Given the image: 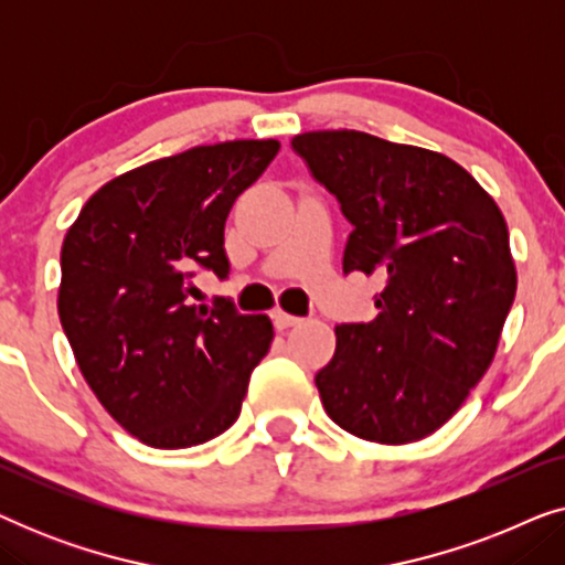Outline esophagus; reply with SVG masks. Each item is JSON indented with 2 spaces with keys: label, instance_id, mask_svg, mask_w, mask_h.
I'll list each match as a JSON object with an SVG mask.
<instances>
[{
  "label": "esophagus",
  "instance_id": "obj_1",
  "mask_svg": "<svg viewBox=\"0 0 565 565\" xmlns=\"http://www.w3.org/2000/svg\"><path fill=\"white\" fill-rule=\"evenodd\" d=\"M273 321H275L277 329H290V327H296V323H300L303 319H300V316H292L288 311H273Z\"/></svg>",
  "mask_w": 565,
  "mask_h": 565
}]
</instances>
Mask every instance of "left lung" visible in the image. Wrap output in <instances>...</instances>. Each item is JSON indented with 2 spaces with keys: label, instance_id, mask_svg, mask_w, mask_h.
Listing matches in <instances>:
<instances>
[{
  "label": "left lung",
  "instance_id": "left-lung-1",
  "mask_svg": "<svg viewBox=\"0 0 565 565\" xmlns=\"http://www.w3.org/2000/svg\"><path fill=\"white\" fill-rule=\"evenodd\" d=\"M350 221L344 275H381L377 316L337 327L316 373L339 427L381 445L431 435L489 370L514 303L504 215L443 153L362 130H313L290 141Z\"/></svg>",
  "mask_w": 565,
  "mask_h": 565
}]
</instances>
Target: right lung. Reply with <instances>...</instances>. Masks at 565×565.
Returning <instances> with one entry per match:
<instances>
[{"mask_svg": "<svg viewBox=\"0 0 565 565\" xmlns=\"http://www.w3.org/2000/svg\"><path fill=\"white\" fill-rule=\"evenodd\" d=\"M277 151L269 138L157 159L99 188L68 228L61 327L99 404L143 445H203L238 419L273 323L231 298L195 306L192 277L226 280L228 211Z\"/></svg>", "mask_w": 565, "mask_h": 565, "instance_id": "1", "label": "right lung"}]
</instances>
